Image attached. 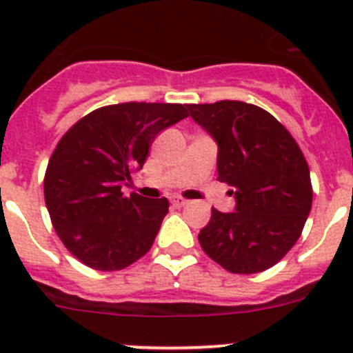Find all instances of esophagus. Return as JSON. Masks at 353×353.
Here are the masks:
<instances>
[{"mask_svg":"<svg viewBox=\"0 0 353 353\" xmlns=\"http://www.w3.org/2000/svg\"><path fill=\"white\" fill-rule=\"evenodd\" d=\"M170 201H171V205H173V207H185V205L189 203L187 199L180 198V196H171Z\"/></svg>","mask_w":353,"mask_h":353,"instance_id":"34e87169","label":"esophagus"}]
</instances>
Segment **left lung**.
<instances>
[{
    "instance_id": "1",
    "label": "left lung",
    "mask_w": 353,
    "mask_h": 353,
    "mask_svg": "<svg viewBox=\"0 0 353 353\" xmlns=\"http://www.w3.org/2000/svg\"><path fill=\"white\" fill-rule=\"evenodd\" d=\"M217 143V180L233 187L235 210L212 208L198 240L233 274L270 269L295 245L310 215V168L292 134L270 113L239 101L189 104Z\"/></svg>"
}]
</instances>
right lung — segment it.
<instances>
[{
	"instance_id": "right-lung-1",
	"label": "right lung",
	"mask_w": 353,
	"mask_h": 353,
	"mask_svg": "<svg viewBox=\"0 0 353 353\" xmlns=\"http://www.w3.org/2000/svg\"><path fill=\"white\" fill-rule=\"evenodd\" d=\"M187 118L182 104L125 102L95 109L67 130L49 159L43 196L65 248L95 270L145 256L168 214L166 198L121 192L161 130Z\"/></svg>"
}]
</instances>
